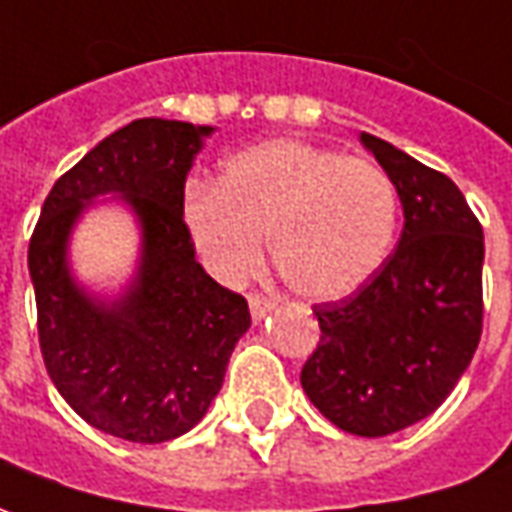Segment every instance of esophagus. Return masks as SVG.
Segmentation results:
<instances>
[{"mask_svg":"<svg viewBox=\"0 0 512 512\" xmlns=\"http://www.w3.org/2000/svg\"><path fill=\"white\" fill-rule=\"evenodd\" d=\"M249 310H252V318H255V321H263V318L274 310V305H271L268 299H263V296H249Z\"/></svg>","mask_w":512,"mask_h":512,"instance_id":"1","label":"esophagus"}]
</instances>
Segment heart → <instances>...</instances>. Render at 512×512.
Here are the masks:
<instances>
[{
  "label": "heart",
  "mask_w": 512,
  "mask_h": 512,
  "mask_svg": "<svg viewBox=\"0 0 512 512\" xmlns=\"http://www.w3.org/2000/svg\"><path fill=\"white\" fill-rule=\"evenodd\" d=\"M396 188L366 157L305 141H266L221 163L216 185H194L182 224L205 268L241 282L268 252L288 288L335 302L366 285L391 252Z\"/></svg>",
  "instance_id": "obj_1"
}]
</instances>
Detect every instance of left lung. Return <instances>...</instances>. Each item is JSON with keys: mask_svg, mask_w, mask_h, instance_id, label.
Instances as JSON below:
<instances>
[{"mask_svg": "<svg viewBox=\"0 0 512 512\" xmlns=\"http://www.w3.org/2000/svg\"><path fill=\"white\" fill-rule=\"evenodd\" d=\"M402 202L399 246L341 302L313 307L321 327L302 388L338 430L382 438L443 405L482 335V227L441 171L360 132Z\"/></svg>", "mask_w": 512, "mask_h": 512, "instance_id": "left-lung-1", "label": "left lung"}]
</instances>
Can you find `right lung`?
Segmentation results:
<instances>
[{"mask_svg": "<svg viewBox=\"0 0 512 512\" xmlns=\"http://www.w3.org/2000/svg\"><path fill=\"white\" fill-rule=\"evenodd\" d=\"M213 132L166 119L121 127L55 182L32 232L46 371L74 413L113 438L163 443L194 430L252 327L244 296L196 263L182 224L188 171ZM102 204H121L139 227V260L119 292L88 289L70 266L76 224Z\"/></svg>", "mask_w": 512, "mask_h": 512, "instance_id": "1", "label": "right lung"}]
</instances>
